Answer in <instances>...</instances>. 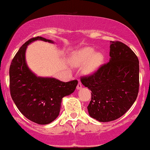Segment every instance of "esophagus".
<instances>
[{"instance_id":"34e87169","label":"esophagus","mask_w":150,"mask_h":150,"mask_svg":"<svg viewBox=\"0 0 150 150\" xmlns=\"http://www.w3.org/2000/svg\"><path fill=\"white\" fill-rule=\"evenodd\" d=\"M81 88H82L81 83V82H79L78 85H77V86H76V89L77 90H80Z\"/></svg>"}]
</instances>
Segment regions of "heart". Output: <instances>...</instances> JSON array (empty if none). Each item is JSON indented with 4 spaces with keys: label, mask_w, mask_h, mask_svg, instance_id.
Masks as SVG:
<instances>
[{
    "label": "heart",
    "mask_w": 150,
    "mask_h": 150,
    "mask_svg": "<svg viewBox=\"0 0 150 150\" xmlns=\"http://www.w3.org/2000/svg\"><path fill=\"white\" fill-rule=\"evenodd\" d=\"M71 60L76 66L86 64L84 72L91 74L98 69L104 60V56L101 52H95L92 47H87L75 52L72 54Z\"/></svg>",
    "instance_id": "1"
}]
</instances>
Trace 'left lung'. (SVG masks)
Listing matches in <instances>:
<instances>
[{
  "instance_id": "1",
  "label": "left lung",
  "mask_w": 150,
  "mask_h": 150,
  "mask_svg": "<svg viewBox=\"0 0 150 150\" xmlns=\"http://www.w3.org/2000/svg\"><path fill=\"white\" fill-rule=\"evenodd\" d=\"M110 62L88 76L82 84L91 91L89 115L100 122L122 117L135 103L139 90V61L129 47L110 41Z\"/></svg>"
}]
</instances>
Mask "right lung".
I'll list each match as a JSON object with an SVG mask.
<instances>
[{
  "label": "right lung",
  "mask_w": 150,
  "mask_h": 150,
  "mask_svg": "<svg viewBox=\"0 0 150 150\" xmlns=\"http://www.w3.org/2000/svg\"><path fill=\"white\" fill-rule=\"evenodd\" d=\"M54 43L41 36L32 38L19 48L10 67V90L19 112L30 121L45 125L59 116L62 100L75 91L78 81H60L52 77L37 76L27 66L26 50L35 40Z\"/></svg>",
  "instance_id": "1"
}]
</instances>
